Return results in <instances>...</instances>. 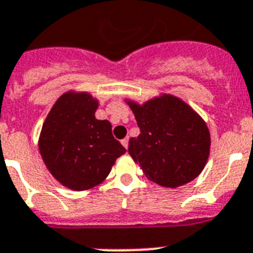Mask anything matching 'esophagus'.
Returning a JSON list of instances; mask_svg holds the SVG:
<instances>
[{
    "mask_svg": "<svg viewBox=\"0 0 253 253\" xmlns=\"http://www.w3.org/2000/svg\"><path fill=\"white\" fill-rule=\"evenodd\" d=\"M122 144L123 146H124L125 148H128V144H129V138L126 137V138H124V139H123L122 141Z\"/></svg>",
    "mask_w": 253,
    "mask_h": 253,
    "instance_id": "1",
    "label": "esophagus"
}]
</instances>
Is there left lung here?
I'll return each instance as SVG.
<instances>
[{"label":"left lung","instance_id":"8db88e82","mask_svg":"<svg viewBox=\"0 0 253 253\" xmlns=\"http://www.w3.org/2000/svg\"><path fill=\"white\" fill-rule=\"evenodd\" d=\"M129 106L141 133L129 139L128 152L144 175L168 188L197 178L210 152V133L204 120L169 94Z\"/></svg>","mask_w":253,"mask_h":253}]
</instances>
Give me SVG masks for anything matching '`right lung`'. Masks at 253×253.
<instances>
[{"mask_svg": "<svg viewBox=\"0 0 253 253\" xmlns=\"http://www.w3.org/2000/svg\"><path fill=\"white\" fill-rule=\"evenodd\" d=\"M96 109L90 94H62L41 133L40 151L47 169L74 191L100 184L126 151L112 135L110 122L94 118Z\"/></svg>", "mask_w": 253, "mask_h": 253, "instance_id": "right-lung-1", "label": "right lung"}]
</instances>
